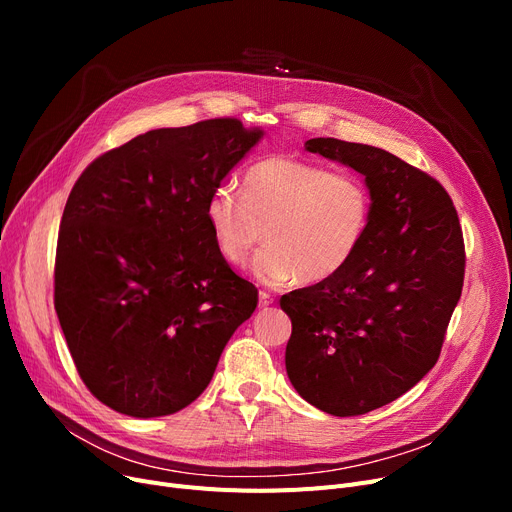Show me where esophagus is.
Wrapping results in <instances>:
<instances>
[{
  "label": "esophagus",
  "mask_w": 512,
  "mask_h": 512,
  "mask_svg": "<svg viewBox=\"0 0 512 512\" xmlns=\"http://www.w3.org/2000/svg\"><path fill=\"white\" fill-rule=\"evenodd\" d=\"M274 303V297H272V294L270 292H265V290H261L259 292V307L261 309H265V307H270Z\"/></svg>",
  "instance_id": "obj_1"
}]
</instances>
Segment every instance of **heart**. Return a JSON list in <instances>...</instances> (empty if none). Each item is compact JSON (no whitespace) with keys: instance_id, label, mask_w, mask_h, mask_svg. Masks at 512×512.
I'll list each match as a JSON object with an SVG mask.
<instances>
[{"instance_id":"obj_1","label":"heart","mask_w":512,"mask_h":512,"mask_svg":"<svg viewBox=\"0 0 512 512\" xmlns=\"http://www.w3.org/2000/svg\"><path fill=\"white\" fill-rule=\"evenodd\" d=\"M373 199L353 172H330L288 155L263 157L242 176V195L215 186L205 220L215 247L232 265H245L263 238L253 272L263 284L301 278L326 282L357 255L369 230Z\"/></svg>"}]
</instances>
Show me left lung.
<instances>
[{"label": "left lung", "mask_w": 512, "mask_h": 512, "mask_svg": "<svg viewBox=\"0 0 512 512\" xmlns=\"http://www.w3.org/2000/svg\"><path fill=\"white\" fill-rule=\"evenodd\" d=\"M305 149L363 174L373 213L340 274L280 299L292 321L286 373L309 405L353 417L396 400L436 365L463 290V230L444 186L400 157L338 139Z\"/></svg>", "instance_id": "obj_1"}]
</instances>
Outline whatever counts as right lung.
<instances>
[{
	"label": "right lung",
	"mask_w": 512,
	"mask_h": 512,
	"mask_svg": "<svg viewBox=\"0 0 512 512\" xmlns=\"http://www.w3.org/2000/svg\"><path fill=\"white\" fill-rule=\"evenodd\" d=\"M261 137L236 118L149 130L72 186L53 303L103 405L141 419L188 407L253 315L257 288L215 247L205 203Z\"/></svg>",
	"instance_id": "1"
}]
</instances>
